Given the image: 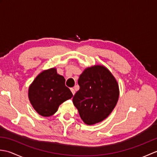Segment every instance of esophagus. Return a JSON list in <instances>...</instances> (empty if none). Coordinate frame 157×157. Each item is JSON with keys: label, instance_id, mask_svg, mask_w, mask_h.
<instances>
[{"label": "esophagus", "instance_id": "1", "mask_svg": "<svg viewBox=\"0 0 157 157\" xmlns=\"http://www.w3.org/2000/svg\"><path fill=\"white\" fill-rule=\"evenodd\" d=\"M71 92H72V94H73V95H74L75 94V90H74V88H71Z\"/></svg>", "mask_w": 157, "mask_h": 157}]
</instances>
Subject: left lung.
<instances>
[{"mask_svg": "<svg viewBox=\"0 0 157 157\" xmlns=\"http://www.w3.org/2000/svg\"><path fill=\"white\" fill-rule=\"evenodd\" d=\"M79 90L73 98V105L86 124L94 125L111 114L118 101L117 82L102 65L86 68L78 79Z\"/></svg>", "mask_w": 157, "mask_h": 157, "instance_id": "1", "label": "left lung"}]
</instances>
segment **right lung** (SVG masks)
<instances>
[{
  "label": "right lung",
  "mask_w": 157,
  "mask_h": 157,
  "mask_svg": "<svg viewBox=\"0 0 157 157\" xmlns=\"http://www.w3.org/2000/svg\"><path fill=\"white\" fill-rule=\"evenodd\" d=\"M65 82L64 77L58 74L55 68L44 70L35 78L29 87L28 97L39 115H54L60 105L72 97Z\"/></svg>",
  "instance_id": "1"
}]
</instances>
